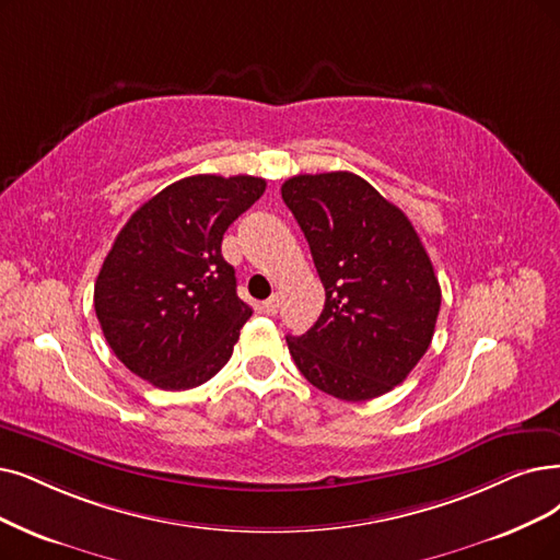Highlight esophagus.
I'll use <instances>...</instances> for the list:
<instances>
[{
	"instance_id": "esophagus-1",
	"label": "esophagus",
	"mask_w": 560,
	"mask_h": 560,
	"mask_svg": "<svg viewBox=\"0 0 560 560\" xmlns=\"http://www.w3.org/2000/svg\"><path fill=\"white\" fill-rule=\"evenodd\" d=\"M280 294H273L271 299H268V301H264V312H266V315H276V312L280 310Z\"/></svg>"
}]
</instances>
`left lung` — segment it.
Wrapping results in <instances>:
<instances>
[{
	"mask_svg": "<svg viewBox=\"0 0 560 560\" xmlns=\"http://www.w3.org/2000/svg\"><path fill=\"white\" fill-rule=\"evenodd\" d=\"M282 199L326 289L315 326L287 338L296 368L345 401L393 390L428 351L441 307L411 220L351 172L292 176Z\"/></svg>",
	"mask_w": 560,
	"mask_h": 560,
	"instance_id": "8db88e82",
	"label": "left lung"
}]
</instances>
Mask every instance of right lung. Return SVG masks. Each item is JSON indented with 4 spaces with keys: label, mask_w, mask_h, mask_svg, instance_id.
<instances>
[{
    "label": "right lung",
    "mask_w": 560,
    "mask_h": 560,
    "mask_svg": "<svg viewBox=\"0 0 560 560\" xmlns=\"http://www.w3.org/2000/svg\"><path fill=\"white\" fill-rule=\"evenodd\" d=\"M259 176H186L144 202L115 238L94 287L119 361L163 390H188L230 361L253 307L236 294L222 234L264 195Z\"/></svg>",
    "instance_id": "right-lung-1"
}]
</instances>
